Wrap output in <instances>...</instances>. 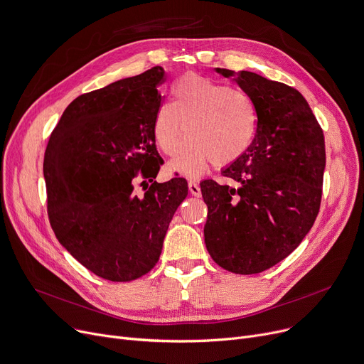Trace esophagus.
Returning <instances> with one entry per match:
<instances>
[{"label": "esophagus", "mask_w": 364, "mask_h": 364, "mask_svg": "<svg viewBox=\"0 0 364 364\" xmlns=\"http://www.w3.org/2000/svg\"><path fill=\"white\" fill-rule=\"evenodd\" d=\"M188 192L192 193L193 196H200V187H199V184L196 181H193V180H190L188 181Z\"/></svg>", "instance_id": "34e87169"}]
</instances>
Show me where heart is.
<instances>
[{"label":"heart","mask_w":364,"mask_h":364,"mask_svg":"<svg viewBox=\"0 0 364 364\" xmlns=\"http://www.w3.org/2000/svg\"><path fill=\"white\" fill-rule=\"evenodd\" d=\"M186 127L188 139L169 166L196 177L209 162L223 168L245 155L257 136L258 110L246 91L187 73L172 87V102L162 103L153 118V139L165 155H176Z\"/></svg>","instance_id":"obj_1"}]
</instances>
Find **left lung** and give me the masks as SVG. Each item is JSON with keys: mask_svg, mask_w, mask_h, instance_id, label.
<instances>
[{"mask_svg": "<svg viewBox=\"0 0 364 364\" xmlns=\"http://www.w3.org/2000/svg\"><path fill=\"white\" fill-rule=\"evenodd\" d=\"M217 72L235 76L251 95L258 128L245 155L223 171L237 187L200 183L205 245L224 270L255 274L284 259L311 230L326 166L324 136L298 90L247 70Z\"/></svg>", "mask_w": 364, "mask_h": 364, "instance_id": "1", "label": "left lung"}]
</instances>
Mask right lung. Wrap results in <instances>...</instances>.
Segmentation results:
<instances>
[{
	"mask_svg": "<svg viewBox=\"0 0 364 364\" xmlns=\"http://www.w3.org/2000/svg\"><path fill=\"white\" fill-rule=\"evenodd\" d=\"M164 80V69L155 66L80 95L46 149L53 232L85 269L110 282L136 280L156 265L172 215L188 192L181 177L153 181L162 165L151 124ZM137 176L152 183L143 197L133 193Z\"/></svg>",
	"mask_w": 364,
	"mask_h": 364,
	"instance_id": "obj_1",
	"label": "right lung"
}]
</instances>
